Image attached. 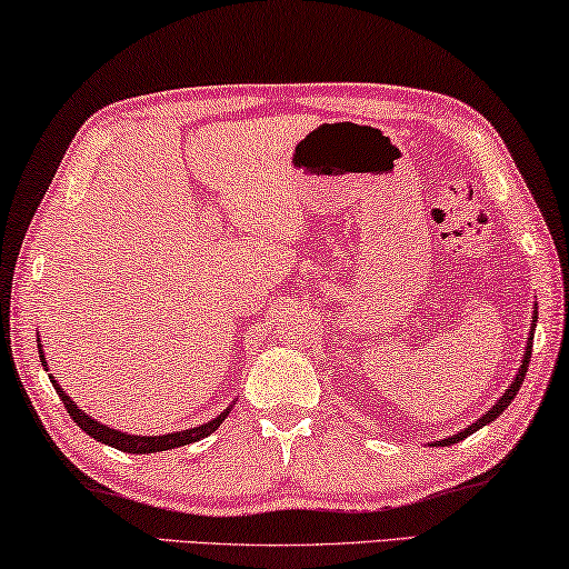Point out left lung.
Returning a JSON list of instances; mask_svg holds the SVG:
<instances>
[{"label":"left lung","mask_w":569,"mask_h":569,"mask_svg":"<svg viewBox=\"0 0 569 569\" xmlns=\"http://www.w3.org/2000/svg\"><path fill=\"white\" fill-rule=\"evenodd\" d=\"M535 329H537V303H535V313H531V327H529V339H527V349H525V357H521V365H519V372H517V377H513V382L509 385V390H503V395L499 400H496L489 410H486L479 420L476 422H471V426L468 428H463L461 432H456V436H448V438H440V440H432V443H428V446H436V448H440V446H453V443H458V440H463V438H468L471 436V432H476L479 428H483V426H489L491 420H496L499 418V415L509 408L511 405V400L517 398V392H519V387H521V382H525V377H527V367H529V359H531V341H535Z\"/></svg>","instance_id":"obj_1"}]
</instances>
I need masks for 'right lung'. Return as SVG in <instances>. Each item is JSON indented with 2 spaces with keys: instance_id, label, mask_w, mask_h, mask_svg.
Listing matches in <instances>:
<instances>
[{
  "instance_id": "1",
  "label": "right lung",
  "mask_w": 569,
  "mask_h": 569,
  "mask_svg": "<svg viewBox=\"0 0 569 569\" xmlns=\"http://www.w3.org/2000/svg\"><path fill=\"white\" fill-rule=\"evenodd\" d=\"M38 349H40V362L44 367V372H48V359H44L42 345H38ZM48 377H50L52 387H56L58 398L62 400V405H66V410L70 412V418L76 420V426L83 428L90 438L101 440V443L111 446L116 450H123V453H139V456L141 453H159V450H171V448H179V446L197 443V440L212 436V432L222 426V420L228 418V412L232 410V405H230V408L222 410L218 418L207 420V422H202V426H197V428H187V430H177V432H164V436H133V432H123V430L108 428V426H103V422H98L96 418H90L88 412L80 410L78 405L70 400V395L62 390L56 377H52V375H48Z\"/></svg>"
}]
</instances>
